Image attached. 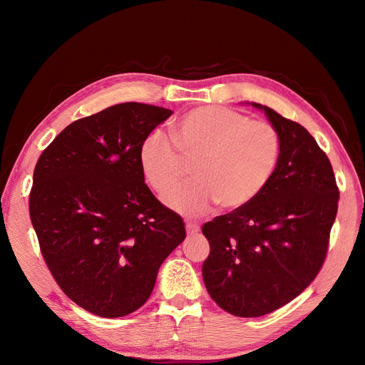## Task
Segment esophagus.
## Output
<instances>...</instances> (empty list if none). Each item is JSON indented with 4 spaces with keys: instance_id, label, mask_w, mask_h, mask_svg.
<instances>
[{
    "instance_id": "34e87169",
    "label": "esophagus",
    "mask_w": 365,
    "mask_h": 365,
    "mask_svg": "<svg viewBox=\"0 0 365 365\" xmlns=\"http://www.w3.org/2000/svg\"><path fill=\"white\" fill-rule=\"evenodd\" d=\"M200 230H201V227L197 225L196 222H187V225H185L187 236H195V235L200 233Z\"/></svg>"
}]
</instances>
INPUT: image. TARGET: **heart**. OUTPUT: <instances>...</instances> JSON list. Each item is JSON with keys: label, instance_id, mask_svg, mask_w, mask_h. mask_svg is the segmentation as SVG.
<instances>
[{"label": "heart", "instance_id": "1", "mask_svg": "<svg viewBox=\"0 0 365 365\" xmlns=\"http://www.w3.org/2000/svg\"><path fill=\"white\" fill-rule=\"evenodd\" d=\"M280 158V135L268 121L224 106L192 109L172 126V140L153 130L140 146L146 182L164 193L192 163L195 178L164 196V202L187 216L207 213L216 202L227 210L250 204L272 178Z\"/></svg>", "mask_w": 365, "mask_h": 365}]
</instances>
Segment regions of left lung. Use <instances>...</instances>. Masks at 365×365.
Returning <instances> with one entry per match:
<instances>
[{"label":"left lung","instance_id":"left-lung-1","mask_svg":"<svg viewBox=\"0 0 365 365\" xmlns=\"http://www.w3.org/2000/svg\"><path fill=\"white\" fill-rule=\"evenodd\" d=\"M280 135L272 178L250 204L204 224L205 288L236 317H262L302 294L326 259L339 192L315 138L274 109L251 102Z\"/></svg>","mask_w":365,"mask_h":365}]
</instances>
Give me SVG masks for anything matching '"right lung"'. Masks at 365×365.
I'll return each instance as SVG.
<instances>
[{
    "instance_id": "right-lung-1",
    "label": "right lung",
    "mask_w": 365,
    "mask_h": 365,
    "mask_svg": "<svg viewBox=\"0 0 365 365\" xmlns=\"http://www.w3.org/2000/svg\"><path fill=\"white\" fill-rule=\"evenodd\" d=\"M173 111L128 102L73 121L41 153L30 219L54 280L85 311L125 317L148 302L185 239L145 184L140 146Z\"/></svg>"
}]
</instances>
